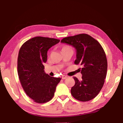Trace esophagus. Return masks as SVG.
<instances>
[{"instance_id": "esophagus-1", "label": "esophagus", "mask_w": 123, "mask_h": 123, "mask_svg": "<svg viewBox=\"0 0 123 123\" xmlns=\"http://www.w3.org/2000/svg\"><path fill=\"white\" fill-rule=\"evenodd\" d=\"M62 79H65L66 78H67V76H66V75H62Z\"/></svg>"}]
</instances>
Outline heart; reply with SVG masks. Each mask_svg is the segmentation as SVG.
<instances>
[{
	"instance_id": "b5f03b06",
	"label": "heart",
	"mask_w": 123,
	"mask_h": 123,
	"mask_svg": "<svg viewBox=\"0 0 123 123\" xmlns=\"http://www.w3.org/2000/svg\"><path fill=\"white\" fill-rule=\"evenodd\" d=\"M70 49H72L71 47H70L69 45H64V46L62 47V49H61V51H63L64 50H70Z\"/></svg>"
}]
</instances>
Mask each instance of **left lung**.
<instances>
[{
	"instance_id": "8db88e82",
	"label": "left lung",
	"mask_w": 123,
	"mask_h": 123,
	"mask_svg": "<svg viewBox=\"0 0 123 123\" xmlns=\"http://www.w3.org/2000/svg\"><path fill=\"white\" fill-rule=\"evenodd\" d=\"M61 42L75 48L74 63L82 66L81 80L73 77L75 85L70 90L72 96L84 102L94 99L103 88L107 74V61L103 47L98 41L86 34L67 37Z\"/></svg>"
}]
</instances>
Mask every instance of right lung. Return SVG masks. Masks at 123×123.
Wrapping results in <instances>:
<instances>
[{"label":"right lung","mask_w":123,"mask_h":123,"mask_svg":"<svg viewBox=\"0 0 123 123\" xmlns=\"http://www.w3.org/2000/svg\"><path fill=\"white\" fill-rule=\"evenodd\" d=\"M59 39L35 37L23 43L19 49L17 70L25 92L34 102L43 104L53 98L56 87L61 80L44 72L43 63L47 60V51Z\"/></svg>","instance_id":"right-lung-1"}]
</instances>
